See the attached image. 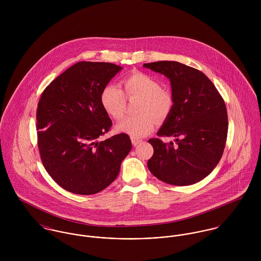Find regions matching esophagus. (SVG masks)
Listing matches in <instances>:
<instances>
[{
	"label": "esophagus",
	"mask_w": 261,
	"mask_h": 261,
	"mask_svg": "<svg viewBox=\"0 0 261 261\" xmlns=\"http://www.w3.org/2000/svg\"><path fill=\"white\" fill-rule=\"evenodd\" d=\"M132 143H133V145L136 147V146H138L139 144H141L142 141L139 140V139H136V138H132Z\"/></svg>",
	"instance_id": "obj_1"
}]
</instances>
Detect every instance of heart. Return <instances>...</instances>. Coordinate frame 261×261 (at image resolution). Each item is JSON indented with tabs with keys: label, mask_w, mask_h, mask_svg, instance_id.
Instances as JSON below:
<instances>
[{
	"label": "heart",
	"mask_w": 261,
	"mask_h": 261,
	"mask_svg": "<svg viewBox=\"0 0 261 261\" xmlns=\"http://www.w3.org/2000/svg\"><path fill=\"white\" fill-rule=\"evenodd\" d=\"M125 95L128 98L140 97L136 116H126L119 120L115 128L133 138L146 137L154 125L153 117L161 121L171 112L173 98L170 92L161 88L160 82L150 75L134 72L123 78ZM125 95L115 84H108L100 93V103L106 112L115 119L123 115Z\"/></svg>",
	"instance_id": "b5f03b06"
}]
</instances>
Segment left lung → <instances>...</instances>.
Returning a JSON list of instances; mask_svg holds the SVG:
<instances>
[{"label": "left lung", "instance_id": "left-lung-1", "mask_svg": "<svg viewBox=\"0 0 261 261\" xmlns=\"http://www.w3.org/2000/svg\"><path fill=\"white\" fill-rule=\"evenodd\" d=\"M170 79L173 107L156 133L174 137L176 145L150 139V173L176 186L200 182L217 166L227 139L228 119L222 96L203 72L176 61L145 63Z\"/></svg>", "mask_w": 261, "mask_h": 261}]
</instances>
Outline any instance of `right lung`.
I'll use <instances>...</instances> for the list:
<instances>
[{"instance_id": "right-lung-1", "label": "right lung", "mask_w": 261, "mask_h": 261, "mask_svg": "<svg viewBox=\"0 0 261 261\" xmlns=\"http://www.w3.org/2000/svg\"><path fill=\"white\" fill-rule=\"evenodd\" d=\"M121 69L109 62L81 61L56 77L41 95V160L51 178L71 193L91 195L110 186L132 149L126 134L98 141L112 125L100 93Z\"/></svg>"}]
</instances>
